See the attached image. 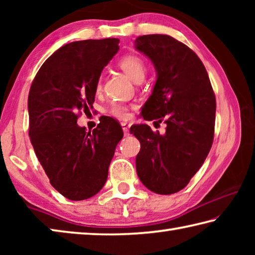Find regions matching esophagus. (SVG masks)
<instances>
[{
	"label": "esophagus",
	"mask_w": 255,
	"mask_h": 255,
	"mask_svg": "<svg viewBox=\"0 0 255 255\" xmlns=\"http://www.w3.org/2000/svg\"><path fill=\"white\" fill-rule=\"evenodd\" d=\"M122 126H123V130L125 135H128L129 133V128H130V124H128L126 122H123L122 123Z\"/></svg>",
	"instance_id": "34e87169"
}]
</instances>
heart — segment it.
Here are the masks:
<instances>
[{"label":"heart","instance_id":"heart-1","mask_svg":"<svg viewBox=\"0 0 255 255\" xmlns=\"http://www.w3.org/2000/svg\"><path fill=\"white\" fill-rule=\"evenodd\" d=\"M119 67L130 77L132 81L141 82L144 80L146 74V65L144 60L136 55H126L119 59L118 62ZM102 86V79L98 80L96 90L100 91ZM129 109L130 107L124 102H114L111 103L109 108V112L111 116L118 119H127L129 117Z\"/></svg>","mask_w":255,"mask_h":255}]
</instances>
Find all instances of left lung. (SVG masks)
I'll return each instance as SVG.
<instances>
[{
  "mask_svg": "<svg viewBox=\"0 0 255 255\" xmlns=\"http://www.w3.org/2000/svg\"><path fill=\"white\" fill-rule=\"evenodd\" d=\"M135 48L152 60L157 74L141 116L166 124L164 135L147 125L130 128L140 141L137 175L150 191L172 195L189 183L213 145L215 93L200 58L173 37L139 36Z\"/></svg>",
  "mask_w": 255,
  "mask_h": 255,
  "instance_id": "obj_1",
  "label": "left lung"
}]
</instances>
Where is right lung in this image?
Masks as SVG:
<instances>
[{
	"label": "right lung",
	"instance_id": "add662e5",
	"mask_svg": "<svg viewBox=\"0 0 255 255\" xmlns=\"http://www.w3.org/2000/svg\"><path fill=\"white\" fill-rule=\"evenodd\" d=\"M117 38L70 42L57 49L34 76L28 97L29 136L49 182L70 200L100 191L116 146L119 123L100 118L92 131L77 125L91 109L101 72L119 50Z\"/></svg>",
	"mask_w": 255,
	"mask_h": 255
}]
</instances>
